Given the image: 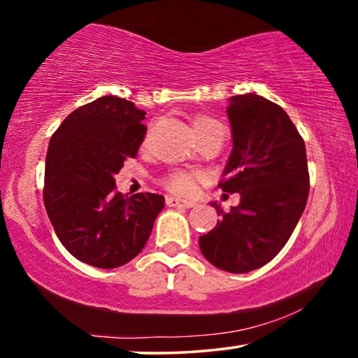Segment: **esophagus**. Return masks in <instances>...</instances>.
Returning <instances> with one entry per match:
<instances>
[{
	"instance_id": "esophagus-1",
	"label": "esophagus",
	"mask_w": 358,
	"mask_h": 358,
	"mask_svg": "<svg viewBox=\"0 0 358 358\" xmlns=\"http://www.w3.org/2000/svg\"><path fill=\"white\" fill-rule=\"evenodd\" d=\"M166 205L168 206H182V208H192V206H195V201L180 200V199H176V196H166Z\"/></svg>"
}]
</instances>
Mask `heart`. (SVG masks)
Masks as SVG:
<instances>
[{"instance_id": "b5f03b06", "label": "heart", "mask_w": 358, "mask_h": 358, "mask_svg": "<svg viewBox=\"0 0 358 358\" xmlns=\"http://www.w3.org/2000/svg\"><path fill=\"white\" fill-rule=\"evenodd\" d=\"M192 127H194V132L196 138L206 136L215 129H221L222 126L216 119L210 117V116H196L192 122ZM163 184L166 185V189L174 192V194L179 195H187L194 190L195 185V174L189 173V171H173L169 173L166 178H164Z\"/></svg>"}]
</instances>
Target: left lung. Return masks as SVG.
<instances>
[{
	"label": "left lung",
	"instance_id": "obj_1",
	"mask_svg": "<svg viewBox=\"0 0 358 358\" xmlns=\"http://www.w3.org/2000/svg\"><path fill=\"white\" fill-rule=\"evenodd\" d=\"M232 152L220 187L241 194L231 211L211 203L221 220L199 239L211 265L248 273L271 262L286 245L308 199L305 142L276 103L255 93L229 98Z\"/></svg>",
	"mask_w": 358,
	"mask_h": 358
}]
</instances>
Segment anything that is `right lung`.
Listing matches in <instances>:
<instances>
[{
	"mask_svg": "<svg viewBox=\"0 0 358 358\" xmlns=\"http://www.w3.org/2000/svg\"><path fill=\"white\" fill-rule=\"evenodd\" d=\"M143 110L119 96L77 108L53 134L43 201L64 248L87 265L111 269L136 258L164 208V196L116 192L115 174L136 158L147 127Z\"/></svg>",
	"mask_w": 358,
	"mask_h": 358,
	"instance_id": "add662e5",
	"label": "right lung"
}]
</instances>
